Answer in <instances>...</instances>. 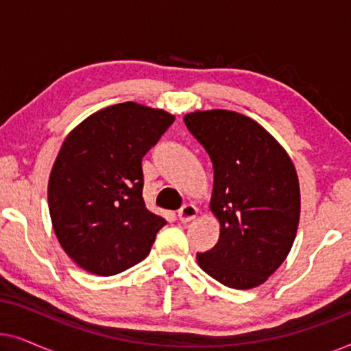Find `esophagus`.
I'll return each mask as SVG.
<instances>
[{
	"label": "esophagus",
	"mask_w": 351,
	"mask_h": 351,
	"mask_svg": "<svg viewBox=\"0 0 351 351\" xmlns=\"http://www.w3.org/2000/svg\"><path fill=\"white\" fill-rule=\"evenodd\" d=\"M196 214H198V209H196L193 204H184L179 210H177V217H179L180 222L184 223L193 220L196 217Z\"/></svg>",
	"instance_id": "esophagus-1"
}]
</instances>
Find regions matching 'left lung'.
Returning <instances> with one entry per match:
<instances>
[{
    "mask_svg": "<svg viewBox=\"0 0 351 351\" xmlns=\"http://www.w3.org/2000/svg\"><path fill=\"white\" fill-rule=\"evenodd\" d=\"M185 126L213 161L210 209L217 244L196 254L199 267L232 289L262 285L285 262L300 215L294 165L254 119L228 110L195 112Z\"/></svg>",
    "mask_w": 351,
    "mask_h": 351,
    "instance_id": "left-lung-1",
    "label": "left lung"
}]
</instances>
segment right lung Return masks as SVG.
Masks as SVG:
<instances>
[{
  "label": "right lung",
  "instance_id": "1",
  "mask_svg": "<svg viewBox=\"0 0 351 351\" xmlns=\"http://www.w3.org/2000/svg\"><path fill=\"white\" fill-rule=\"evenodd\" d=\"M174 123L134 102L90 114L52 166L47 201L54 232L83 270L112 276L143 261L166 220L143 201L142 158Z\"/></svg>",
  "mask_w": 351,
  "mask_h": 351
}]
</instances>
